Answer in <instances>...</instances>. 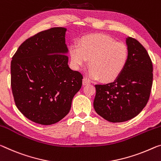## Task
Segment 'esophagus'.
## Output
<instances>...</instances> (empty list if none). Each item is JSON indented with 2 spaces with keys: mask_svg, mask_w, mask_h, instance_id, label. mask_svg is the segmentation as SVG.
I'll return each mask as SVG.
<instances>
[{
  "mask_svg": "<svg viewBox=\"0 0 161 161\" xmlns=\"http://www.w3.org/2000/svg\"><path fill=\"white\" fill-rule=\"evenodd\" d=\"M90 84V81L88 80L86 78H84L83 79V85H86Z\"/></svg>",
  "mask_w": 161,
  "mask_h": 161,
  "instance_id": "obj_1",
  "label": "esophagus"
}]
</instances>
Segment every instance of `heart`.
I'll return each mask as SVG.
<instances>
[{"mask_svg": "<svg viewBox=\"0 0 161 161\" xmlns=\"http://www.w3.org/2000/svg\"><path fill=\"white\" fill-rule=\"evenodd\" d=\"M69 53L73 67L80 69L89 60V75L103 82L116 80L128 62V48L108 35L96 34L81 37L78 46L69 47Z\"/></svg>", "mask_w": 161, "mask_h": 161, "instance_id": "1", "label": "heart"}]
</instances>
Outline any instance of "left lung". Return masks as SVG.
<instances>
[{
  "mask_svg": "<svg viewBox=\"0 0 161 161\" xmlns=\"http://www.w3.org/2000/svg\"><path fill=\"white\" fill-rule=\"evenodd\" d=\"M128 62L114 82L96 85L94 108L106 120L122 122L137 116L146 105L153 85V64L138 41L127 38Z\"/></svg>",
  "mask_w": 161,
  "mask_h": 161,
  "instance_id": "left-lung-1",
  "label": "left lung"
}]
</instances>
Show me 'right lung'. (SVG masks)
Here are the masks:
<instances>
[{"label":"right lung","instance_id":"add662e5","mask_svg":"<svg viewBox=\"0 0 161 161\" xmlns=\"http://www.w3.org/2000/svg\"><path fill=\"white\" fill-rule=\"evenodd\" d=\"M51 28L29 38L11 64V85L19 110L36 123L52 125L70 110L83 76L68 66L65 31Z\"/></svg>","mask_w":161,"mask_h":161}]
</instances>
